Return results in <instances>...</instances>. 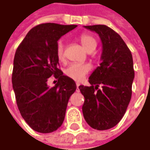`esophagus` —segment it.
<instances>
[{"label": "esophagus", "mask_w": 150, "mask_h": 150, "mask_svg": "<svg viewBox=\"0 0 150 150\" xmlns=\"http://www.w3.org/2000/svg\"><path fill=\"white\" fill-rule=\"evenodd\" d=\"M76 85H77V89H79V87L80 84H79V83H76Z\"/></svg>", "instance_id": "esophagus-1"}]
</instances>
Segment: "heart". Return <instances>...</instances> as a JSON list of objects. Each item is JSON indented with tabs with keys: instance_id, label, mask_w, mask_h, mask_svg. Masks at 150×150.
I'll list each match as a JSON object with an SVG mask.
<instances>
[{
	"instance_id": "heart-1",
	"label": "heart",
	"mask_w": 150,
	"mask_h": 150,
	"mask_svg": "<svg viewBox=\"0 0 150 150\" xmlns=\"http://www.w3.org/2000/svg\"><path fill=\"white\" fill-rule=\"evenodd\" d=\"M79 40L81 42V45L84 49L89 52L91 51H94L97 47L96 40L89 34H82L79 37ZM64 49L65 46L63 41H59L56 47V54L59 60H62L64 59ZM91 70V67L87 64H79V63H73L66 67L65 70V74L68 78L75 80V81H82L85 78V76L89 73Z\"/></svg>"
}]
</instances>
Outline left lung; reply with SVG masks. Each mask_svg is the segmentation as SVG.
Here are the masks:
<instances>
[{
	"instance_id": "1",
	"label": "left lung",
	"mask_w": 150,
	"mask_h": 150,
	"mask_svg": "<svg viewBox=\"0 0 150 150\" xmlns=\"http://www.w3.org/2000/svg\"><path fill=\"white\" fill-rule=\"evenodd\" d=\"M84 28L99 35L103 50L100 66L89 78L91 86L79 87L84 98L83 115L91 128L105 130L121 121L130 101L135 77L132 54L111 28L105 25Z\"/></svg>"
}]
</instances>
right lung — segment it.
Masks as SVG:
<instances>
[{
    "label": "right lung",
    "mask_w": 150,
    "mask_h": 150,
    "mask_svg": "<svg viewBox=\"0 0 150 150\" xmlns=\"http://www.w3.org/2000/svg\"><path fill=\"white\" fill-rule=\"evenodd\" d=\"M77 25L44 23L33 28L18 47L12 74L13 89L21 117L40 133L57 130L64 122L70 97L77 89L73 79L63 75L56 54L58 40ZM58 83L50 88L47 80Z\"/></svg>",
    "instance_id": "obj_1"
}]
</instances>
